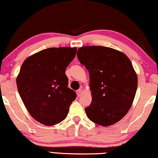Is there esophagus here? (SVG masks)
<instances>
[{"mask_svg":"<svg viewBox=\"0 0 158 158\" xmlns=\"http://www.w3.org/2000/svg\"><path fill=\"white\" fill-rule=\"evenodd\" d=\"M82 93H83V90H82L81 89H78V90L77 91V96H80L82 94Z\"/></svg>","mask_w":158,"mask_h":158,"instance_id":"34e87169","label":"esophagus"}]
</instances>
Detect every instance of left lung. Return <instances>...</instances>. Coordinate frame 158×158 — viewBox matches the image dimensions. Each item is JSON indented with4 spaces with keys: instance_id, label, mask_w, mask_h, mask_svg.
<instances>
[{
    "instance_id": "1",
    "label": "left lung",
    "mask_w": 158,
    "mask_h": 158,
    "mask_svg": "<svg viewBox=\"0 0 158 158\" xmlns=\"http://www.w3.org/2000/svg\"><path fill=\"white\" fill-rule=\"evenodd\" d=\"M77 58L88 69L92 101L85 111L89 120L102 126L117 123L131 109L138 77L124 53L103 46H86Z\"/></svg>"
}]
</instances>
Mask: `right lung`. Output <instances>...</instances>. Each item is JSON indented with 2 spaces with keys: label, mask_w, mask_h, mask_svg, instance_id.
Wrapping results in <instances>:
<instances>
[{
  "label": "right lung",
  "mask_w": 158,
  "mask_h": 158,
  "mask_svg": "<svg viewBox=\"0 0 158 158\" xmlns=\"http://www.w3.org/2000/svg\"><path fill=\"white\" fill-rule=\"evenodd\" d=\"M76 52V48L45 49L27 57L21 66L16 79L19 94L31 116L42 124L62 122L76 99L65 74Z\"/></svg>",
  "instance_id": "add662e5"
}]
</instances>
